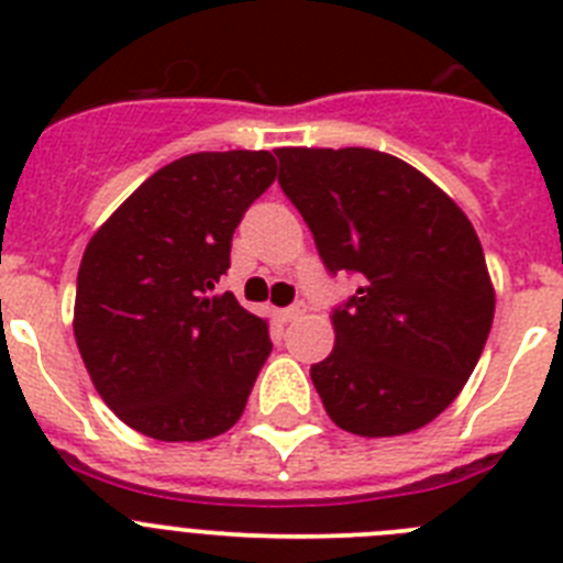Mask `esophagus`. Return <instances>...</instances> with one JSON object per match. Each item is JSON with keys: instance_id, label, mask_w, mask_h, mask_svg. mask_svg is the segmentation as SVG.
<instances>
[{"instance_id": "esophagus-1", "label": "esophagus", "mask_w": 563, "mask_h": 563, "mask_svg": "<svg viewBox=\"0 0 563 563\" xmlns=\"http://www.w3.org/2000/svg\"><path fill=\"white\" fill-rule=\"evenodd\" d=\"M276 316L282 318V321H285V324H287V321H296V318H301V316H305V305H292V307H285V310H278Z\"/></svg>"}]
</instances>
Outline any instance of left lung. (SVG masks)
<instances>
[{
    "instance_id": "obj_1",
    "label": "left lung",
    "mask_w": 563,
    "mask_h": 563,
    "mask_svg": "<svg viewBox=\"0 0 563 563\" xmlns=\"http://www.w3.org/2000/svg\"><path fill=\"white\" fill-rule=\"evenodd\" d=\"M278 186L332 273L361 278L310 369L338 429L397 437L449 409L494 324L479 236L422 172L375 148H276Z\"/></svg>"
}]
</instances>
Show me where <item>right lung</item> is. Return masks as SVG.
I'll use <instances>...</instances> for the list:
<instances>
[{"mask_svg":"<svg viewBox=\"0 0 563 563\" xmlns=\"http://www.w3.org/2000/svg\"><path fill=\"white\" fill-rule=\"evenodd\" d=\"M276 180L271 152H200L134 188L92 233L78 267L73 332L109 409L161 442L225 434L273 343L233 292L242 213Z\"/></svg>","mask_w":563,"mask_h":563,"instance_id":"1","label":"right lung"}]
</instances>
